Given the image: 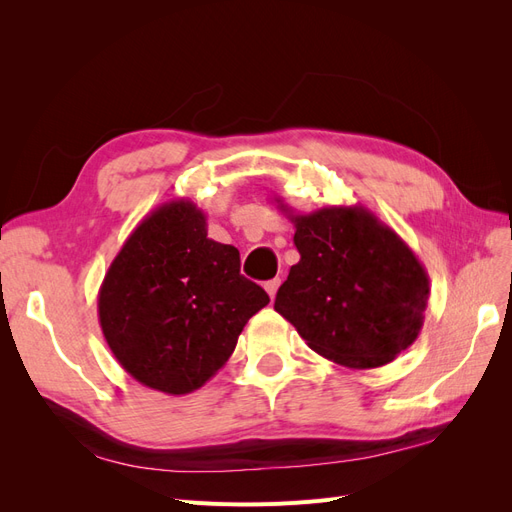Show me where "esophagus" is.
<instances>
[{"label":"esophagus","mask_w":512,"mask_h":512,"mask_svg":"<svg viewBox=\"0 0 512 512\" xmlns=\"http://www.w3.org/2000/svg\"><path fill=\"white\" fill-rule=\"evenodd\" d=\"M280 284H282V280H277V277H275V280H269V282L265 284V290L269 292L271 299H275V294H277V288H280Z\"/></svg>","instance_id":"obj_1"}]
</instances>
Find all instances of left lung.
Masks as SVG:
<instances>
[{"label":"left lung","instance_id":"obj_1","mask_svg":"<svg viewBox=\"0 0 512 512\" xmlns=\"http://www.w3.org/2000/svg\"><path fill=\"white\" fill-rule=\"evenodd\" d=\"M301 254L277 290L282 314L305 344L350 369L391 363L416 342L429 275L397 232L361 205L290 213Z\"/></svg>","mask_w":512,"mask_h":512}]
</instances>
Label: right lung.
<instances>
[{
	"label": "right lung",
	"mask_w": 512,
	"mask_h": 512,
	"mask_svg": "<svg viewBox=\"0 0 512 512\" xmlns=\"http://www.w3.org/2000/svg\"><path fill=\"white\" fill-rule=\"evenodd\" d=\"M235 245L207 237L192 200H170L138 224L108 267L98 318L119 365L166 395H188L226 365L269 294L239 271Z\"/></svg>",
	"instance_id": "1"
}]
</instances>
